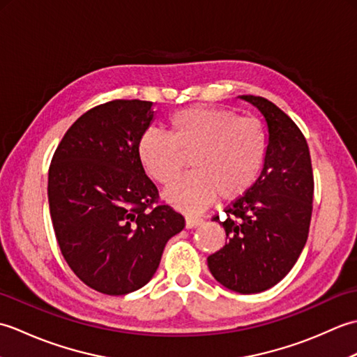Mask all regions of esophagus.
I'll use <instances>...</instances> for the list:
<instances>
[{"label":"esophagus","mask_w":357,"mask_h":357,"mask_svg":"<svg viewBox=\"0 0 357 357\" xmlns=\"http://www.w3.org/2000/svg\"><path fill=\"white\" fill-rule=\"evenodd\" d=\"M204 222L202 218H196V216H187L185 218V227L187 229H193V227H198Z\"/></svg>","instance_id":"obj_1"}]
</instances>
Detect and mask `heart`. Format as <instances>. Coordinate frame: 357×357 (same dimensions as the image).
I'll return each mask as SVG.
<instances>
[{
	"label": "heart",
	"mask_w": 357,
	"mask_h": 357,
	"mask_svg": "<svg viewBox=\"0 0 357 357\" xmlns=\"http://www.w3.org/2000/svg\"><path fill=\"white\" fill-rule=\"evenodd\" d=\"M169 128V133L142 132L136 153L144 170L164 185L176 179L184 156H190L193 172L165 190L174 207L199 211L216 196L236 199L259 178L268 151V135L259 119L195 105L174 112Z\"/></svg>",
	"instance_id": "heart-1"
}]
</instances>
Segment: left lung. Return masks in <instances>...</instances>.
I'll use <instances>...</instances> for the list:
<instances>
[{"label": "left lung", "instance_id": "left-lung-1", "mask_svg": "<svg viewBox=\"0 0 357 357\" xmlns=\"http://www.w3.org/2000/svg\"><path fill=\"white\" fill-rule=\"evenodd\" d=\"M268 126V151L255 185L213 221L227 242L207 257L219 284L242 294L276 285L304 248L313 211L314 178L308 144L294 121L262 96L242 95Z\"/></svg>", "mask_w": 357, "mask_h": 357}]
</instances>
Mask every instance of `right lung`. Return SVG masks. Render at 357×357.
Listing matches in <instances>:
<instances>
[{
	"label": "right lung",
	"mask_w": 357,
	"mask_h": 357,
	"mask_svg": "<svg viewBox=\"0 0 357 357\" xmlns=\"http://www.w3.org/2000/svg\"><path fill=\"white\" fill-rule=\"evenodd\" d=\"M153 102L113 100L70 126L49 167V207L59 250L93 290L121 296L146 285L164 247L185 227L159 198L136 144Z\"/></svg>",
	"instance_id": "right-lung-1"
}]
</instances>
